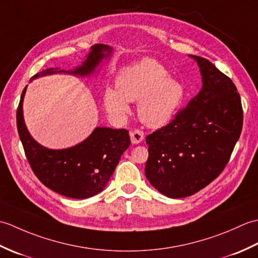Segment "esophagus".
Wrapping results in <instances>:
<instances>
[{
  "label": "esophagus",
  "mask_w": 258,
  "mask_h": 258,
  "mask_svg": "<svg viewBox=\"0 0 258 258\" xmlns=\"http://www.w3.org/2000/svg\"><path fill=\"white\" fill-rule=\"evenodd\" d=\"M130 135H131V142H132L133 144H139L144 140V133L142 132L141 130H134L130 133Z\"/></svg>",
  "instance_id": "34e87169"
}]
</instances>
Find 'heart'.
<instances>
[{
  "label": "heart",
  "mask_w": 258,
  "mask_h": 258,
  "mask_svg": "<svg viewBox=\"0 0 258 258\" xmlns=\"http://www.w3.org/2000/svg\"><path fill=\"white\" fill-rule=\"evenodd\" d=\"M183 98V85L155 59L144 58L120 72L117 90L108 89L104 103L109 114L123 117L130 113L128 102H138L142 122L160 128L174 118Z\"/></svg>",
  "instance_id": "heart-1"
}]
</instances>
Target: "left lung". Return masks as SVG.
<instances>
[{"label": "left lung", "instance_id": "1", "mask_svg": "<svg viewBox=\"0 0 258 258\" xmlns=\"http://www.w3.org/2000/svg\"><path fill=\"white\" fill-rule=\"evenodd\" d=\"M189 56L201 71V91L166 126L146 136V178L171 199L190 196L213 182L243 127L242 102L232 80L208 59Z\"/></svg>", "mask_w": 258, "mask_h": 258}]
</instances>
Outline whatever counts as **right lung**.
<instances>
[{"mask_svg": "<svg viewBox=\"0 0 258 258\" xmlns=\"http://www.w3.org/2000/svg\"><path fill=\"white\" fill-rule=\"evenodd\" d=\"M112 51L108 45H93L81 67L73 71L46 69L35 74L31 81L56 73L91 75L104 58L112 55ZM26 87L21 95L16 124L26 158L36 177L46 187L71 199H89L100 193L114 173L120 156L131 145L128 131L96 127L89 138L75 146L63 150L47 149L38 144L26 128L23 117Z\"/></svg>", "mask_w": 258, "mask_h": 258, "instance_id": "1", "label": "right lung"}]
</instances>
